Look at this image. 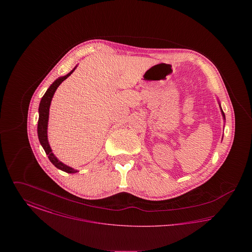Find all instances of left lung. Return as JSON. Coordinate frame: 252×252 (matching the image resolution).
<instances>
[{"label": "left lung", "mask_w": 252, "mask_h": 252, "mask_svg": "<svg viewBox=\"0 0 252 252\" xmlns=\"http://www.w3.org/2000/svg\"><path fill=\"white\" fill-rule=\"evenodd\" d=\"M219 102V101H218ZM219 107H220V109H221V113H222V116H223V119L224 120H226V117H225V113L223 112V109L221 108V105H220V102H219ZM222 139H223V137H222Z\"/></svg>", "instance_id": "8db88e82"}]
</instances>
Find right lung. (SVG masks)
Returning a JSON list of instances; mask_svg holds the SVG:
<instances>
[{
	"label": "right lung",
	"mask_w": 252,
	"mask_h": 252,
	"mask_svg": "<svg viewBox=\"0 0 252 252\" xmlns=\"http://www.w3.org/2000/svg\"><path fill=\"white\" fill-rule=\"evenodd\" d=\"M77 65L72 69L71 72L67 73L64 76L59 77L58 79H56L53 84L51 85L48 88V90L46 91V93L44 94V95L42 96L40 103H39V107H38V121H37V136H38V140L39 143L41 144V146L43 147L46 155H48L50 161L56 166L59 168L60 170H62L66 173H70L73 174L78 172L76 169L70 167L66 164H64L62 161H60V159L55 156V154L53 153L51 146L49 144L48 142V121H49V109L51 106V102L53 99V96L55 94L57 89L67 77H69L72 74L73 71L76 69Z\"/></svg>",
	"instance_id": "right-lung-1"
}]
</instances>
